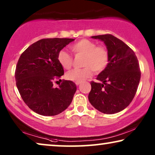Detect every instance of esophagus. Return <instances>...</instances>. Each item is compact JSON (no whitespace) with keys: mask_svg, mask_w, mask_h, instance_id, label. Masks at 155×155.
Wrapping results in <instances>:
<instances>
[{"mask_svg":"<svg viewBox=\"0 0 155 155\" xmlns=\"http://www.w3.org/2000/svg\"><path fill=\"white\" fill-rule=\"evenodd\" d=\"M75 84H76V85H79V84H81V82H75Z\"/></svg>","mask_w":155,"mask_h":155,"instance_id":"34e87169","label":"esophagus"}]
</instances>
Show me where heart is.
<instances>
[{"mask_svg":"<svg viewBox=\"0 0 155 155\" xmlns=\"http://www.w3.org/2000/svg\"><path fill=\"white\" fill-rule=\"evenodd\" d=\"M71 50L75 55H84L82 69L71 70L66 74L68 80L74 82H82L92 77L93 72L100 73L105 70L108 63V52L104 46L87 39H82L70 46ZM58 61L64 70H69L73 65V58L62 50L58 55Z\"/></svg>","mask_w":155,"mask_h":155,"instance_id":"obj_1","label":"heart"}]
</instances>
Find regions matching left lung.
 Instances as JSON below:
<instances>
[{
	"mask_svg": "<svg viewBox=\"0 0 155 155\" xmlns=\"http://www.w3.org/2000/svg\"><path fill=\"white\" fill-rule=\"evenodd\" d=\"M92 38L105 43L108 63L97 77L101 83L91 82L88 100L100 112L115 114L127 107L137 93L140 79L139 63L134 51L112 35L92 36Z\"/></svg>",
	"mask_w": 155,
	"mask_h": 155,
	"instance_id": "8db88e82",
	"label": "left lung"
}]
</instances>
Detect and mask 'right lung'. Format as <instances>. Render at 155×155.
I'll use <instances>...</instances> for the list:
<instances>
[{"mask_svg": "<svg viewBox=\"0 0 155 155\" xmlns=\"http://www.w3.org/2000/svg\"><path fill=\"white\" fill-rule=\"evenodd\" d=\"M74 40L41 39L21 55L15 73L16 85L25 104L37 114L56 115L70 105L77 91L76 84L71 81L63 80L59 87H55L54 83L61 80L64 74L58 55Z\"/></svg>", "mask_w": 155, "mask_h": 155, "instance_id": "add662e5", "label": "right lung"}]
</instances>
